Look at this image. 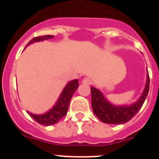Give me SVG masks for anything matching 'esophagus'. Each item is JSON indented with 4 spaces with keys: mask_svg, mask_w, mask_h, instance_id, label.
I'll return each instance as SVG.
<instances>
[{
    "mask_svg": "<svg viewBox=\"0 0 159 159\" xmlns=\"http://www.w3.org/2000/svg\"><path fill=\"white\" fill-rule=\"evenodd\" d=\"M83 84H92V80L91 78H89V77H85V78L83 80Z\"/></svg>",
    "mask_w": 159,
    "mask_h": 159,
    "instance_id": "1",
    "label": "esophagus"
}]
</instances>
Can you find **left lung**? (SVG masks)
Segmentation results:
<instances>
[{"label":"left lung","instance_id":"1","mask_svg":"<svg viewBox=\"0 0 159 159\" xmlns=\"http://www.w3.org/2000/svg\"><path fill=\"white\" fill-rule=\"evenodd\" d=\"M150 77L147 74L146 88L140 99L130 106L116 107L111 104L99 90L92 87V106L95 116L105 123L120 124L128 122L141 109L149 92Z\"/></svg>","mask_w":159,"mask_h":159}]
</instances>
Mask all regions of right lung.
<instances>
[{"label":"right lung","mask_w":159,"mask_h":159,"mask_svg":"<svg viewBox=\"0 0 159 159\" xmlns=\"http://www.w3.org/2000/svg\"><path fill=\"white\" fill-rule=\"evenodd\" d=\"M53 37H54V36H52V35L36 36V37L32 39L27 43L26 47L31 44V43H34V42L41 41V40H48V39H51V38ZM78 87L79 83L77 80L68 83L62 93H61V95L59 98L57 104L55 105L52 109H51L47 113L43 114V115H34V114H32L29 111H28V113L32 119H34L35 121L37 122L38 123H40V125L49 126V125H52L58 123L60 119L64 118L66 114H67L71 97H72L73 94L75 92V90L77 89Z\"/></svg>","instance_id":"add662e5"}]
</instances>
